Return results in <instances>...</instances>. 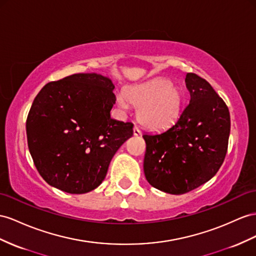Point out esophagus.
<instances>
[{"instance_id":"esophagus-1","label":"esophagus","mask_w":256,"mask_h":256,"mask_svg":"<svg viewBox=\"0 0 256 256\" xmlns=\"http://www.w3.org/2000/svg\"><path fill=\"white\" fill-rule=\"evenodd\" d=\"M134 135L135 136H140V135H142V130H140V128L138 126H134Z\"/></svg>"}]
</instances>
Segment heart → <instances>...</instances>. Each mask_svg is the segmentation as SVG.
Here are the masks:
<instances>
[{"mask_svg":"<svg viewBox=\"0 0 256 256\" xmlns=\"http://www.w3.org/2000/svg\"><path fill=\"white\" fill-rule=\"evenodd\" d=\"M116 102L124 109L130 104L138 107L140 122L144 126L159 130L166 128L178 119L182 108V94L168 78H154L136 84L116 95Z\"/></svg>","mask_w":256,"mask_h":256,"instance_id":"1","label":"heart"}]
</instances>
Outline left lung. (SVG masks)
Masks as SVG:
<instances>
[{"instance_id": "left-lung-1", "label": "left lung", "mask_w": 256, "mask_h": 256, "mask_svg": "<svg viewBox=\"0 0 256 256\" xmlns=\"http://www.w3.org/2000/svg\"><path fill=\"white\" fill-rule=\"evenodd\" d=\"M185 82L190 102L178 120L164 132L142 135L146 180L171 194L192 192L218 173L230 133L228 107L211 84L192 72Z\"/></svg>"}]
</instances>
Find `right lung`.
I'll use <instances>...</instances> for the list:
<instances>
[{
  "label": "right lung",
  "mask_w": 256,
  "mask_h": 256,
  "mask_svg": "<svg viewBox=\"0 0 256 256\" xmlns=\"http://www.w3.org/2000/svg\"><path fill=\"white\" fill-rule=\"evenodd\" d=\"M114 85L96 74L48 83L34 98L26 130L30 154L43 180L68 194L100 186L134 124L110 118Z\"/></svg>",
  "instance_id": "add662e5"
}]
</instances>
